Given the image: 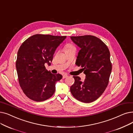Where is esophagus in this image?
<instances>
[{"mask_svg":"<svg viewBox=\"0 0 133 133\" xmlns=\"http://www.w3.org/2000/svg\"><path fill=\"white\" fill-rule=\"evenodd\" d=\"M67 77H68V76H67V74L63 75V76H62V78H63V79H65V78H67Z\"/></svg>","mask_w":133,"mask_h":133,"instance_id":"34e87169","label":"esophagus"}]
</instances>
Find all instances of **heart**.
<instances>
[{
  "mask_svg": "<svg viewBox=\"0 0 133 133\" xmlns=\"http://www.w3.org/2000/svg\"><path fill=\"white\" fill-rule=\"evenodd\" d=\"M75 48L73 45H72L71 44H67L65 46V50H70L71 49H73Z\"/></svg>",
  "mask_w": 133,
  "mask_h": 133,
  "instance_id": "1",
  "label": "heart"
}]
</instances>
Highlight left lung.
I'll list each match as a JSON object with an SVG mask.
<instances>
[{
    "instance_id": "8db88e82",
    "label": "left lung",
    "mask_w": 133,
    "mask_h": 133,
    "mask_svg": "<svg viewBox=\"0 0 133 133\" xmlns=\"http://www.w3.org/2000/svg\"><path fill=\"white\" fill-rule=\"evenodd\" d=\"M72 41L80 48L76 64L83 68L84 81L74 76L70 91L73 96L84 103L96 101L107 87L112 70L110 51L105 44L96 36H71Z\"/></svg>"
}]
</instances>
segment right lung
I'll return each mask as SVG.
<instances>
[{"mask_svg": "<svg viewBox=\"0 0 133 133\" xmlns=\"http://www.w3.org/2000/svg\"><path fill=\"white\" fill-rule=\"evenodd\" d=\"M66 38L36 34L21 45L16 67L21 88L29 98L42 102L54 94L55 84L62 76L52 74L45 69L44 64L50 65L55 51Z\"/></svg>", "mask_w": 133, "mask_h": 133, "instance_id": "1", "label": "right lung"}]
</instances>
